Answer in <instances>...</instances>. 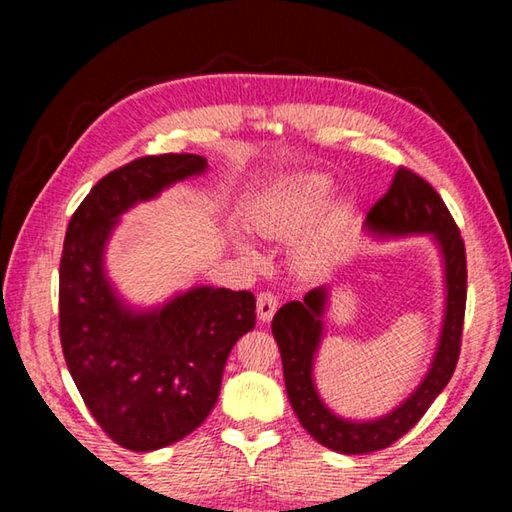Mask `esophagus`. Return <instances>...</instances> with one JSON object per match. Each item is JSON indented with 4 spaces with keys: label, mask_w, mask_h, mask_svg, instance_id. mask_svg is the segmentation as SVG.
<instances>
[{
    "label": "esophagus",
    "mask_w": 512,
    "mask_h": 512,
    "mask_svg": "<svg viewBox=\"0 0 512 512\" xmlns=\"http://www.w3.org/2000/svg\"><path fill=\"white\" fill-rule=\"evenodd\" d=\"M277 311V298L273 293H259L257 296V318L262 320V323H268V320L273 318V314Z\"/></svg>",
    "instance_id": "obj_1"
}]
</instances>
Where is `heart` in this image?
Segmentation results:
<instances>
[{"instance_id":"b5f03b06","label":"heart","mask_w":512,"mask_h":512,"mask_svg":"<svg viewBox=\"0 0 512 512\" xmlns=\"http://www.w3.org/2000/svg\"><path fill=\"white\" fill-rule=\"evenodd\" d=\"M332 180L325 173H298L282 180L271 194L253 205L248 223L257 235L275 241H291L306 235L293 246V264L300 273H320L332 266L343 248V230L348 221L345 205H332L324 215ZM322 213L324 216L320 217ZM239 255L250 264L259 262L257 250L244 237L235 239Z\"/></svg>"}]
</instances>
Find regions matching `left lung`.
Wrapping results in <instances>:
<instances>
[{"mask_svg": "<svg viewBox=\"0 0 512 512\" xmlns=\"http://www.w3.org/2000/svg\"><path fill=\"white\" fill-rule=\"evenodd\" d=\"M363 228L377 239L429 237L443 262L445 309L436 352L420 384L395 409L372 420H352L334 413L316 388L314 366L325 336L329 287L311 289L302 300L277 309L271 329L282 354L289 402L309 436L339 454L377 452L415 427L454 375L465 316V246L443 198L427 180L409 169H397L391 189L368 212Z\"/></svg>", "mask_w": 512, "mask_h": 512, "instance_id": "8db88e82", "label": "left lung"}]
</instances>
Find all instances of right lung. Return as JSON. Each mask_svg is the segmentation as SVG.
<instances>
[{"label":"right lung","instance_id":"obj_1","mask_svg":"<svg viewBox=\"0 0 512 512\" xmlns=\"http://www.w3.org/2000/svg\"><path fill=\"white\" fill-rule=\"evenodd\" d=\"M207 171L194 153L149 155L108 173L67 225L60 257V343L76 388L117 445L153 452L214 409L230 350L255 327L250 291L207 284L137 307L117 291L106 250L121 214Z\"/></svg>","mask_w":512,"mask_h":512}]
</instances>
